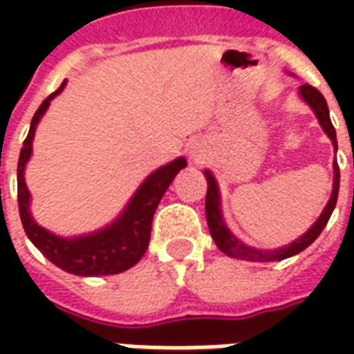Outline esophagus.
Returning a JSON list of instances; mask_svg holds the SVG:
<instances>
[{"mask_svg": "<svg viewBox=\"0 0 354 354\" xmlns=\"http://www.w3.org/2000/svg\"><path fill=\"white\" fill-rule=\"evenodd\" d=\"M189 155H192V159L199 161V159H203V155H205V149H203L201 144H193V146L189 147Z\"/></svg>", "mask_w": 354, "mask_h": 354, "instance_id": "34e87169", "label": "esophagus"}]
</instances>
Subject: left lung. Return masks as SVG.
I'll list each match as a JSON object with an SVG mask.
<instances>
[{
	"instance_id": "obj_1",
	"label": "left lung",
	"mask_w": 354,
	"mask_h": 354,
	"mask_svg": "<svg viewBox=\"0 0 354 354\" xmlns=\"http://www.w3.org/2000/svg\"><path fill=\"white\" fill-rule=\"evenodd\" d=\"M297 96L313 109V113L319 119L322 131L326 132V136L332 140L334 151H337V138H335V129L332 121H330V111H328V104L324 100V96L311 85H301L297 88ZM205 178H207V201H205V212H207V223L210 235L214 239L216 246L222 250L223 254H227L231 258L246 261H281L286 258L296 256L301 250H305L307 246L311 245L315 239L319 237L320 231L326 227L330 216L334 212L335 203H337V192H339V167L337 161L334 159V184H332V195L328 199L326 207L320 212L317 218V222L313 223L309 230L305 231L301 237H297L296 241H292L290 245L281 246V248H273V250H263V248H256V246L245 245L241 239H237L231 230L225 225L222 214V195H220V187L216 182L214 174L210 170H205Z\"/></svg>"
}]
</instances>
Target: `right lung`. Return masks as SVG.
<instances>
[{"label": "right lung", "mask_w": 354, "mask_h": 354, "mask_svg": "<svg viewBox=\"0 0 354 354\" xmlns=\"http://www.w3.org/2000/svg\"><path fill=\"white\" fill-rule=\"evenodd\" d=\"M64 87L66 81L37 108L35 115L32 117L24 146L20 149L17 185H19V210L22 227L35 248L55 266L64 269L66 273L80 274V277L123 273L132 266H136L140 258L146 254L157 205L161 203L162 195L169 189V185L172 184L178 172L187 167V161L185 157H178L174 161L153 170L140 184L131 201L121 210V214L106 227H100L93 233H85V235H73V237H60L53 231L41 227L35 222L30 210L32 195L28 192L24 170L32 157L35 129L41 121V117L45 115V111L49 109L53 98H57L58 94L64 91Z\"/></svg>", "instance_id": "add662e5"}]
</instances>
